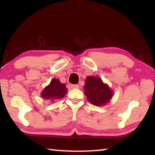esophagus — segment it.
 Segmentation results:
<instances>
[{
  "instance_id": "obj_1",
  "label": "esophagus",
  "mask_w": 155,
  "mask_h": 155,
  "mask_svg": "<svg viewBox=\"0 0 155 155\" xmlns=\"http://www.w3.org/2000/svg\"><path fill=\"white\" fill-rule=\"evenodd\" d=\"M71 88H73V89H75V88H79V86H78V84H71Z\"/></svg>"
}]
</instances>
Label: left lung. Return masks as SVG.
I'll list each match as a JSON object with an SVG mask.
<instances>
[{"mask_svg": "<svg viewBox=\"0 0 155 155\" xmlns=\"http://www.w3.org/2000/svg\"><path fill=\"white\" fill-rule=\"evenodd\" d=\"M87 99L93 105L104 106L109 102L113 96V92L107 84L103 83L99 77L88 76L84 85Z\"/></svg>", "mask_w": 155, "mask_h": 155, "instance_id": "8db88e82", "label": "left lung"}]
</instances>
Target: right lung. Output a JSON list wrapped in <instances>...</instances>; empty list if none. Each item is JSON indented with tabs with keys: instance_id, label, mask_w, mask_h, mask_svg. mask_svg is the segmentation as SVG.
<instances>
[{
	"instance_id": "obj_1",
	"label": "right lung",
	"mask_w": 155,
	"mask_h": 155,
	"mask_svg": "<svg viewBox=\"0 0 155 155\" xmlns=\"http://www.w3.org/2000/svg\"><path fill=\"white\" fill-rule=\"evenodd\" d=\"M65 84L61 83L58 79H53L50 84L42 91L41 97L46 99L54 100L63 98L66 94Z\"/></svg>"
}]
</instances>
